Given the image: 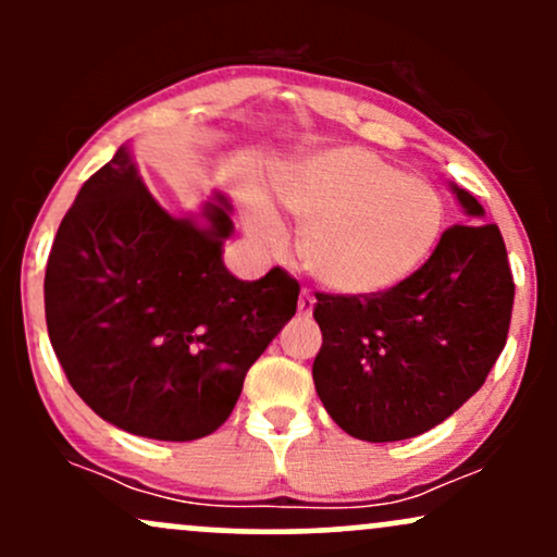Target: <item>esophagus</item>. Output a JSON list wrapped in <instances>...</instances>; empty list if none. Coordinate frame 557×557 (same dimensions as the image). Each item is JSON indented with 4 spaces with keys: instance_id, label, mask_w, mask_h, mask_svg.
Wrapping results in <instances>:
<instances>
[{
    "instance_id": "1",
    "label": "esophagus",
    "mask_w": 557,
    "mask_h": 557,
    "mask_svg": "<svg viewBox=\"0 0 557 557\" xmlns=\"http://www.w3.org/2000/svg\"><path fill=\"white\" fill-rule=\"evenodd\" d=\"M314 296H311L309 290H300V296H298V314H304V317H311V311H314Z\"/></svg>"
}]
</instances>
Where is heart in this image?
<instances>
[{"mask_svg":"<svg viewBox=\"0 0 557 557\" xmlns=\"http://www.w3.org/2000/svg\"><path fill=\"white\" fill-rule=\"evenodd\" d=\"M277 198L304 225L298 251L306 272L341 296H376L406 283L437 248L447 214L426 177L406 175L359 146L300 159L277 183ZM246 230L267 251L285 246L267 203L248 209Z\"/></svg>","mask_w":557,"mask_h":557,"instance_id":"heart-1","label":"heart"}]
</instances>
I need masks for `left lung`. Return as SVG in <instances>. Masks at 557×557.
<instances>
[{
    "mask_svg": "<svg viewBox=\"0 0 557 557\" xmlns=\"http://www.w3.org/2000/svg\"><path fill=\"white\" fill-rule=\"evenodd\" d=\"M469 216V190L450 185ZM513 274L497 225H453L406 283L376 296L317 293L314 385L350 437L395 443L456 413L508 341Z\"/></svg>",
    "mask_w": 557,
    "mask_h": 557,
    "instance_id": "1",
    "label": "left lung"
}]
</instances>
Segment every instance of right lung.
Listing matches in <instances>:
<instances>
[{
    "label": "right lung",
    "mask_w": 557,
    "mask_h": 557,
    "mask_svg": "<svg viewBox=\"0 0 557 557\" xmlns=\"http://www.w3.org/2000/svg\"><path fill=\"white\" fill-rule=\"evenodd\" d=\"M201 216L164 212L120 146L83 183L49 253L44 309L67 382L138 437L188 443L225 424L251 363L296 314L300 287L285 270L253 283L227 272V198Z\"/></svg>",
    "instance_id": "1"
}]
</instances>
